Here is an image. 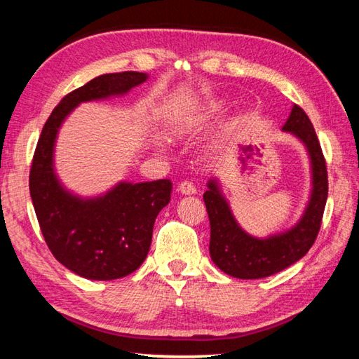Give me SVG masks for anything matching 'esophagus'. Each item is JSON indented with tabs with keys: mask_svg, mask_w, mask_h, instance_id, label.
Instances as JSON below:
<instances>
[{
	"mask_svg": "<svg viewBox=\"0 0 359 359\" xmlns=\"http://www.w3.org/2000/svg\"><path fill=\"white\" fill-rule=\"evenodd\" d=\"M179 191L182 194H185V196H191V194H196V187H194L193 182L184 180V182H180V184H179Z\"/></svg>",
	"mask_w": 359,
	"mask_h": 359,
	"instance_id": "esophagus-1",
	"label": "esophagus"
}]
</instances>
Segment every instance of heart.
I'll use <instances>...</instances> for the list:
<instances>
[{
  "instance_id": "heart-1",
  "label": "heart",
  "mask_w": 359,
  "mask_h": 359,
  "mask_svg": "<svg viewBox=\"0 0 359 359\" xmlns=\"http://www.w3.org/2000/svg\"><path fill=\"white\" fill-rule=\"evenodd\" d=\"M224 107H226V104H224L222 101H212V102L205 104L202 109H199L198 111H196V115L193 116V119H194L196 123L207 121V119L213 118L215 115L219 114V111H222Z\"/></svg>"
}]
</instances>
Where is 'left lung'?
<instances>
[{"mask_svg":"<svg viewBox=\"0 0 359 359\" xmlns=\"http://www.w3.org/2000/svg\"><path fill=\"white\" fill-rule=\"evenodd\" d=\"M305 146L310 158L311 188L300 219L290 229L264 238L245 231L231 212L219 180L212 177L203 193L210 219V257L227 276L255 280L273 276L297 263L311 249L319 233L328 196L325 158L310 118L294 104L282 128Z\"/></svg>","mask_w":359,"mask_h":359,"instance_id":"obj_1","label":"left lung"}]
</instances>
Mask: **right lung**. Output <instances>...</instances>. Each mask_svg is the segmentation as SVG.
<instances>
[{"instance_id":"right-lung-1","label":"right lung","mask_w":359,"mask_h":359,"mask_svg":"<svg viewBox=\"0 0 359 359\" xmlns=\"http://www.w3.org/2000/svg\"><path fill=\"white\" fill-rule=\"evenodd\" d=\"M147 77L138 72L102 74L72 91L49 115L35 147L29 191L41 233L55 259L83 278L116 280L143 264L154 222L170 203L172 185L166 179L121 180L102 194H76L55 171L59 130L79 104L121 97Z\"/></svg>"}]
</instances>
